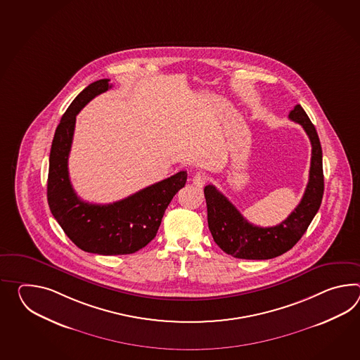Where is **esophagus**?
Instances as JSON below:
<instances>
[{
	"instance_id": "obj_1",
	"label": "esophagus",
	"mask_w": 360,
	"mask_h": 360,
	"mask_svg": "<svg viewBox=\"0 0 360 360\" xmlns=\"http://www.w3.org/2000/svg\"><path fill=\"white\" fill-rule=\"evenodd\" d=\"M192 184H195L196 187H202L204 184H207V176L204 173H196L193 178H192Z\"/></svg>"
}]
</instances>
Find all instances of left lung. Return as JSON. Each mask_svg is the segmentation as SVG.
<instances>
[{
	"instance_id": "left-lung-1",
	"label": "left lung",
	"mask_w": 360,
	"mask_h": 360,
	"mask_svg": "<svg viewBox=\"0 0 360 360\" xmlns=\"http://www.w3.org/2000/svg\"><path fill=\"white\" fill-rule=\"evenodd\" d=\"M289 119L304 128L311 142L309 184L297 208L281 224L259 227L249 224L224 193L213 184L204 188L208 209V226L217 245L227 255L243 259H270L293 248L318 213L324 193L323 152L316 129L304 108L297 104Z\"/></svg>"
}]
</instances>
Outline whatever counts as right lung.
Segmentation results:
<instances>
[{
	"label": "right lung",
	"mask_w": 360,
	"mask_h": 360,
	"mask_svg": "<svg viewBox=\"0 0 360 360\" xmlns=\"http://www.w3.org/2000/svg\"><path fill=\"white\" fill-rule=\"evenodd\" d=\"M111 88L108 79L84 89L64 112L49 158L48 202L51 214L79 248L96 255H130L144 248L160 227L169 202L184 187L187 172H178L112 204H90L76 195L68 174L76 116L93 98Z\"/></svg>",
	"instance_id": "1"
}]
</instances>
